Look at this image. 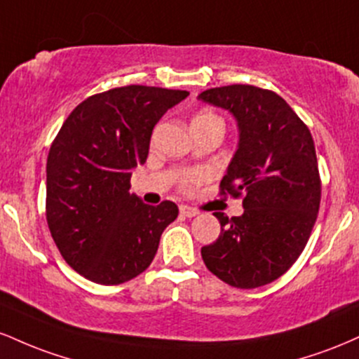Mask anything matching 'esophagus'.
I'll return each mask as SVG.
<instances>
[{"mask_svg": "<svg viewBox=\"0 0 359 359\" xmlns=\"http://www.w3.org/2000/svg\"><path fill=\"white\" fill-rule=\"evenodd\" d=\"M179 209H180V214H182V216H185V217H194V216H197V214H199V211L191 208V205H180Z\"/></svg>", "mask_w": 359, "mask_h": 359, "instance_id": "34e87169", "label": "esophagus"}]
</instances>
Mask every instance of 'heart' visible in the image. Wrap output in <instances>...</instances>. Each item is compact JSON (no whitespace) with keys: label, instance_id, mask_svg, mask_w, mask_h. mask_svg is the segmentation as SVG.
<instances>
[{"label":"heart","instance_id":"1","mask_svg":"<svg viewBox=\"0 0 359 359\" xmlns=\"http://www.w3.org/2000/svg\"><path fill=\"white\" fill-rule=\"evenodd\" d=\"M192 123H216V125H222V119L216 113H212V111H199L194 116ZM208 179L209 174L203 168H189V170H184L180 174L177 184H179V189L182 192H192Z\"/></svg>","mask_w":359,"mask_h":359}]
</instances>
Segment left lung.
Instances as JSON below:
<instances>
[{
    "label": "left lung",
    "instance_id": "1",
    "mask_svg": "<svg viewBox=\"0 0 359 359\" xmlns=\"http://www.w3.org/2000/svg\"><path fill=\"white\" fill-rule=\"evenodd\" d=\"M199 100L236 118L240 145L219 194L243 197L245 208L231 219L214 212L221 234L201 255L208 270L228 285H266L297 262L316 224L320 175L314 140L273 90L233 84L204 90Z\"/></svg>",
    "mask_w": 359,
    "mask_h": 359
}]
</instances>
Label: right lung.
<instances>
[{
    "instance_id": "1",
    "label": "right lung",
    "mask_w": 359,
    "mask_h": 359,
    "mask_svg": "<svg viewBox=\"0 0 359 359\" xmlns=\"http://www.w3.org/2000/svg\"><path fill=\"white\" fill-rule=\"evenodd\" d=\"M187 90L123 86L94 94L69 114L47 158L45 216L62 258L100 285H118L154 262L172 201L142 203L131 172L145 163L158 119Z\"/></svg>"
}]
</instances>
